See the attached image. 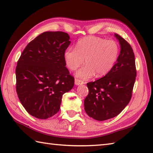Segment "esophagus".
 Returning a JSON list of instances; mask_svg holds the SVG:
<instances>
[{
	"label": "esophagus",
	"instance_id": "esophagus-1",
	"mask_svg": "<svg viewBox=\"0 0 153 153\" xmlns=\"http://www.w3.org/2000/svg\"><path fill=\"white\" fill-rule=\"evenodd\" d=\"M84 82L82 80H80L78 79H75V84L76 85H82V84H83Z\"/></svg>",
	"mask_w": 153,
	"mask_h": 153
}]
</instances>
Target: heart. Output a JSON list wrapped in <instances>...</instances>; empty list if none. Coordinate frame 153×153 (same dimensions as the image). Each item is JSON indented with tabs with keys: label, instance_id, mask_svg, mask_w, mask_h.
Returning <instances> with one entry per match:
<instances>
[{
	"label": "heart",
	"instance_id": "obj_1",
	"mask_svg": "<svg viewBox=\"0 0 153 153\" xmlns=\"http://www.w3.org/2000/svg\"><path fill=\"white\" fill-rule=\"evenodd\" d=\"M120 48L114 40H106L95 36H88L77 41L76 48L69 47L64 57L67 67L76 70L84 62L86 64L77 71L76 76L89 79L95 76L100 77L112 70L118 59Z\"/></svg>",
	"mask_w": 153,
	"mask_h": 153
}]
</instances>
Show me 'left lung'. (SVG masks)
Returning <instances> with one entry per match:
<instances>
[{
	"mask_svg": "<svg viewBox=\"0 0 153 153\" xmlns=\"http://www.w3.org/2000/svg\"><path fill=\"white\" fill-rule=\"evenodd\" d=\"M114 35L121 48L115 66L102 78L87 83L89 94L84 100L85 110L99 121L118 116L128 105L137 75L131 45L118 34Z\"/></svg>",
	"mask_w": 153,
	"mask_h": 153,
	"instance_id": "obj_1",
	"label": "left lung"
}]
</instances>
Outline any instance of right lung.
<instances>
[{"mask_svg": "<svg viewBox=\"0 0 153 153\" xmlns=\"http://www.w3.org/2000/svg\"><path fill=\"white\" fill-rule=\"evenodd\" d=\"M70 36L62 31H46L25 48L16 68V92L26 111L47 119L59 111L62 97L74 85L64 53Z\"/></svg>", "mask_w": 153, "mask_h": 153, "instance_id": "obj_1", "label": "right lung"}]
</instances>
